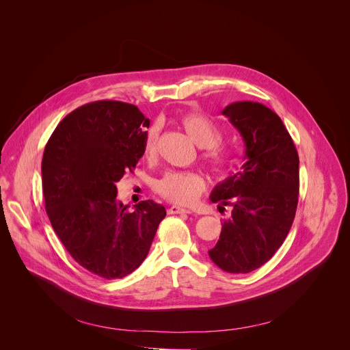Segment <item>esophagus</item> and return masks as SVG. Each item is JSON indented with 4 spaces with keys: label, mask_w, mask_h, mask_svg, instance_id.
<instances>
[{
    "label": "esophagus",
    "mask_w": 350,
    "mask_h": 350,
    "mask_svg": "<svg viewBox=\"0 0 350 350\" xmlns=\"http://www.w3.org/2000/svg\"><path fill=\"white\" fill-rule=\"evenodd\" d=\"M168 214H190L191 211L189 208H185V207H180V206H171L168 207Z\"/></svg>",
    "instance_id": "34e87169"
}]
</instances>
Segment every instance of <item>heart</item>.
<instances>
[{
	"instance_id": "1",
	"label": "heart",
	"mask_w": 350,
	"mask_h": 350,
	"mask_svg": "<svg viewBox=\"0 0 350 350\" xmlns=\"http://www.w3.org/2000/svg\"><path fill=\"white\" fill-rule=\"evenodd\" d=\"M178 125L200 148H204L202 159L213 174L222 176L232 167V152L221 146V128L200 111H186L176 118ZM157 128L152 126L144 143V153L152 157L156 153ZM206 189L204 176L197 171H168L156 183L157 193L172 203L193 204Z\"/></svg>"
}]
</instances>
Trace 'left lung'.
<instances>
[{
  "label": "left lung",
  "mask_w": 350,
  "mask_h": 350,
  "mask_svg": "<svg viewBox=\"0 0 350 350\" xmlns=\"http://www.w3.org/2000/svg\"><path fill=\"white\" fill-rule=\"evenodd\" d=\"M222 114L245 143L241 171L217 185L214 203L232 206L210 258L230 273H248L265 264L284 243L298 206L299 156L280 117L258 102H234Z\"/></svg>",
  "instance_id": "left-lung-1"
}]
</instances>
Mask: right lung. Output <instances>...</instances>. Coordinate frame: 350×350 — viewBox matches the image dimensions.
I'll list each match as a JSON object with an SVG mask.
<instances>
[{
    "mask_svg": "<svg viewBox=\"0 0 350 350\" xmlns=\"http://www.w3.org/2000/svg\"><path fill=\"white\" fill-rule=\"evenodd\" d=\"M150 120L137 106L96 100L67 114L42 160L51 225L71 257L103 279H121L144 261L164 206L142 200L129 208L116 183L144 154Z\"/></svg>",
    "mask_w": 350,
    "mask_h": 350,
    "instance_id": "1",
    "label": "right lung"
}]
</instances>
